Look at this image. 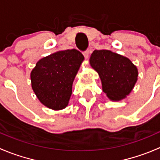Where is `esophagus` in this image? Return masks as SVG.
Wrapping results in <instances>:
<instances>
[{
  "mask_svg": "<svg viewBox=\"0 0 160 160\" xmlns=\"http://www.w3.org/2000/svg\"><path fill=\"white\" fill-rule=\"evenodd\" d=\"M83 56H84L85 59H88L90 56V50H87L83 52Z\"/></svg>",
  "mask_w": 160,
  "mask_h": 160,
  "instance_id": "obj_1",
  "label": "esophagus"
}]
</instances>
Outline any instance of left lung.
I'll use <instances>...</instances> for the list:
<instances>
[{
  "label": "left lung",
  "instance_id": "left-lung-1",
  "mask_svg": "<svg viewBox=\"0 0 160 160\" xmlns=\"http://www.w3.org/2000/svg\"><path fill=\"white\" fill-rule=\"evenodd\" d=\"M90 65L99 75L103 91L111 101L125 99L138 80V69L132 61L110 50H94Z\"/></svg>",
  "mask_w": 160,
  "mask_h": 160
}]
</instances>
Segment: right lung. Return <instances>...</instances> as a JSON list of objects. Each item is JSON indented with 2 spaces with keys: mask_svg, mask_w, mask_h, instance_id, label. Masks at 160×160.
<instances>
[{
  "mask_svg": "<svg viewBox=\"0 0 160 160\" xmlns=\"http://www.w3.org/2000/svg\"><path fill=\"white\" fill-rule=\"evenodd\" d=\"M84 60L77 49L58 51L37 62L30 74L32 88L40 102L59 111L68 106L72 87Z\"/></svg>",
  "mask_w": 160,
  "mask_h": 160,
  "instance_id": "right-lung-1",
  "label": "right lung"
}]
</instances>
